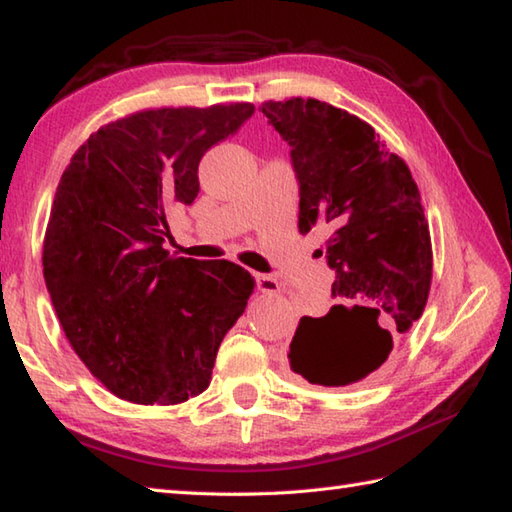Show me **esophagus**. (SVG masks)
<instances>
[{
  "instance_id": "34e87169",
  "label": "esophagus",
  "mask_w": 512,
  "mask_h": 512,
  "mask_svg": "<svg viewBox=\"0 0 512 512\" xmlns=\"http://www.w3.org/2000/svg\"><path fill=\"white\" fill-rule=\"evenodd\" d=\"M255 284H257V290L259 292H266V295H277V292H281V284L270 275H255Z\"/></svg>"
}]
</instances>
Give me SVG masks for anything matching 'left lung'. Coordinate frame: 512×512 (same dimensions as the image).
I'll return each mask as SVG.
<instances>
[{
	"label": "left lung",
	"mask_w": 512,
	"mask_h": 512,
	"mask_svg": "<svg viewBox=\"0 0 512 512\" xmlns=\"http://www.w3.org/2000/svg\"><path fill=\"white\" fill-rule=\"evenodd\" d=\"M290 145L299 180V231L328 228L336 273L325 317H303L288 361L312 385L345 387L385 365L427 306L433 253L418 184L374 127L317 99L262 103ZM323 255V250H319Z\"/></svg>",
	"instance_id": "left-lung-1"
}]
</instances>
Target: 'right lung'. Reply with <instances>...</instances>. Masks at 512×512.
I'll return each mask as SVG.
<instances>
[{"instance_id":"1","label":"right lung","mask_w":512,"mask_h":512,"mask_svg":"<svg viewBox=\"0 0 512 512\" xmlns=\"http://www.w3.org/2000/svg\"><path fill=\"white\" fill-rule=\"evenodd\" d=\"M250 103L145 110L76 149L54 193L43 277L72 350L114 396L178 405L209 387L255 279L226 259L171 257L167 211L200 191L198 165Z\"/></svg>"}]
</instances>
